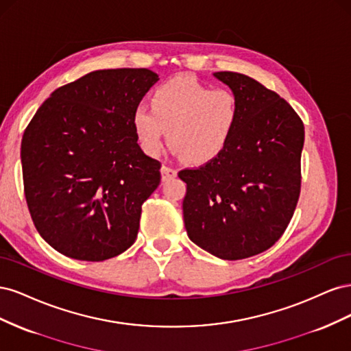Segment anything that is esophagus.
I'll list each match as a JSON object with an SVG mask.
<instances>
[{"instance_id": "34e87169", "label": "esophagus", "mask_w": 351, "mask_h": 351, "mask_svg": "<svg viewBox=\"0 0 351 351\" xmlns=\"http://www.w3.org/2000/svg\"><path fill=\"white\" fill-rule=\"evenodd\" d=\"M161 176H162V180L165 182V180H171L177 176V169L169 167V165H162L161 168Z\"/></svg>"}]
</instances>
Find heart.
Instances as JSON below:
<instances>
[{
  "mask_svg": "<svg viewBox=\"0 0 351 351\" xmlns=\"http://www.w3.org/2000/svg\"><path fill=\"white\" fill-rule=\"evenodd\" d=\"M240 121V104L224 88L212 89L193 77H176L158 86L151 108L139 105L132 125L145 154L158 156L168 142L189 164L214 161L226 151Z\"/></svg>",
  "mask_w": 351,
  "mask_h": 351,
  "instance_id": "heart-1",
  "label": "heart"
}]
</instances>
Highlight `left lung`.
<instances>
[{"mask_svg": "<svg viewBox=\"0 0 351 351\" xmlns=\"http://www.w3.org/2000/svg\"><path fill=\"white\" fill-rule=\"evenodd\" d=\"M240 104V121L226 151L178 177L187 184V236L226 261L268 250L290 224L302 186L304 125L278 93L249 76L218 71Z\"/></svg>", "mask_w": 351, "mask_h": 351, "instance_id": "left-lung-1", "label": "left lung"}]
</instances>
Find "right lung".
<instances>
[{"instance_id":"add662e5","label":"right lung","mask_w":351,"mask_h":351,"mask_svg":"<svg viewBox=\"0 0 351 351\" xmlns=\"http://www.w3.org/2000/svg\"><path fill=\"white\" fill-rule=\"evenodd\" d=\"M158 80L147 69L88 73L52 92L27 124L25 197L40 237L57 252L101 262L134 243L161 162L141 149L132 115Z\"/></svg>"}]
</instances>
